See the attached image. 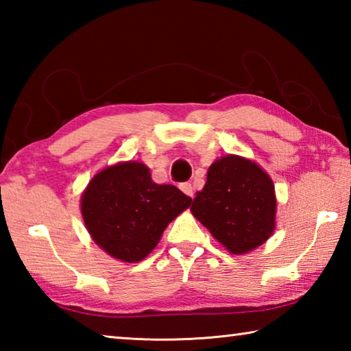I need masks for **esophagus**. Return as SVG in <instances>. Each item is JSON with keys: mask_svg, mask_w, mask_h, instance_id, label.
<instances>
[{"mask_svg": "<svg viewBox=\"0 0 351 351\" xmlns=\"http://www.w3.org/2000/svg\"><path fill=\"white\" fill-rule=\"evenodd\" d=\"M180 189L187 195V197H193V187H192V184H190V182H182Z\"/></svg>", "mask_w": 351, "mask_h": 351, "instance_id": "esophagus-1", "label": "esophagus"}]
</instances>
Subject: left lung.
<instances>
[{"label":"left lung","instance_id":"obj_1","mask_svg":"<svg viewBox=\"0 0 351 351\" xmlns=\"http://www.w3.org/2000/svg\"><path fill=\"white\" fill-rule=\"evenodd\" d=\"M190 210L230 254L251 252L276 229L274 182L251 159L228 154L207 170Z\"/></svg>","mask_w":351,"mask_h":351}]
</instances>
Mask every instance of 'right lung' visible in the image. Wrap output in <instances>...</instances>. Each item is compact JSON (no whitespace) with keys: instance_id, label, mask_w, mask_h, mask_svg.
<instances>
[{"instance_id":"obj_1","label":"right lung","mask_w":351,"mask_h":351,"mask_svg":"<svg viewBox=\"0 0 351 351\" xmlns=\"http://www.w3.org/2000/svg\"><path fill=\"white\" fill-rule=\"evenodd\" d=\"M190 203L178 187L153 182L145 164L127 161L94 175L80 209L97 246L112 258L136 263L156 247L169 223Z\"/></svg>"}]
</instances>
